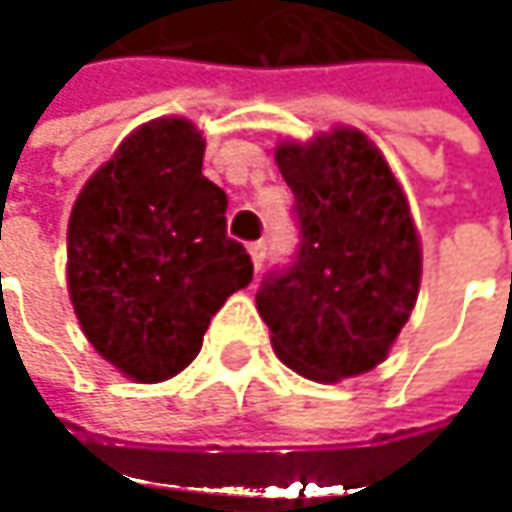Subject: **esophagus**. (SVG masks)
<instances>
[{
  "label": "esophagus",
  "instance_id": "esophagus-1",
  "mask_svg": "<svg viewBox=\"0 0 512 512\" xmlns=\"http://www.w3.org/2000/svg\"><path fill=\"white\" fill-rule=\"evenodd\" d=\"M249 255H252L255 269H260V266H263V257H266V246H263V243H252V246H249Z\"/></svg>",
  "mask_w": 512,
  "mask_h": 512
}]
</instances>
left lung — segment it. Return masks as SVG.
<instances>
[{
	"label": "left lung",
	"mask_w": 512,
	"mask_h": 512,
	"mask_svg": "<svg viewBox=\"0 0 512 512\" xmlns=\"http://www.w3.org/2000/svg\"><path fill=\"white\" fill-rule=\"evenodd\" d=\"M275 162L296 198L299 255L257 290L272 350L314 382L382 364L421 287V237L400 180L356 127L281 142Z\"/></svg>",
	"instance_id": "left-lung-1"
}]
</instances>
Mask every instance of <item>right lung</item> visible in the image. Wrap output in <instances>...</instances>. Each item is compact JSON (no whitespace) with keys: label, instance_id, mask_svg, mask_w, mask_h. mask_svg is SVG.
I'll list each match as a JSON object with an SVG mask.
<instances>
[{"label":"right lung","instance_id":"add662e5","mask_svg":"<svg viewBox=\"0 0 512 512\" xmlns=\"http://www.w3.org/2000/svg\"><path fill=\"white\" fill-rule=\"evenodd\" d=\"M186 118L133 130L82 186L67 222V290L88 344L133 382H165L198 356L252 257L225 234L228 195L201 174Z\"/></svg>","mask_w":512,"mask_h":512}]
</instances>
